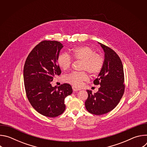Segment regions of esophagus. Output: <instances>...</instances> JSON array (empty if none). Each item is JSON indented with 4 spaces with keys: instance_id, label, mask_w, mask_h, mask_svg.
Instances as JSON below:
<instances>
[{
    "instance_id": "34e87169",
    "label": "esophagus",
    "mask_w": 147,
    "mask_h": 147,
    "mask_svg": "<svg viewBox=\"0 0 147 147\" xmlns=\"http://www.w3.org/2000/svg\"><path fill=\"white\" fill-rule=\"evenodd\" d=\"M72 88H73V90L74 91H79V90H81L80 88H78V87H75V86H73V87H72Z\"/></svg>"
}]
</instances>
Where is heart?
Masks as SVG:
<instances>
[{"instance_id":"1","label":"heart","mask_w":147,"mask_h":147,"mask_svg":"<svg viewBox=\"0 0 147 147\" xmlns=\"http://www.w3.org/2000/svg\"><path fill=\"white\" fill-rule=\"evenodd\" d=\"M72 59L81 60V70H86L92 75L99 73L103 67L105 60L99 53L89 46H81L71 49L69 54L62 53L57 57V64L63 70H68L71 65ZM64 81L75 87L81 86L89 77L86 71H72L64 76Z\"/></svg>"}]
</instances>
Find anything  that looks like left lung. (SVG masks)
Segmentation results:
<instances>
[{"mask_svg": "<svg viewBox=\"0 0 147 147\" xmlns=\"http://www.w3.org/2000/svg\"><path fill=\"white\" fill-rule=\"evenodd\" d=\"M105 52V63L95 85H100L98 91L94 94L87 90L88 98L86 108L90 113L101 115L112 111L119 103L125 88L124 76L121 60L111 48L99 43Z\"/></svg>", "mask_w": 147, "mask_h": 147, "instance_id": "obj_1", "label": "left lung"}]
</instances>
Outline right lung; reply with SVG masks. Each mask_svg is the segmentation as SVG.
<instances>
[{"instance_id": "obj_1", "label": "right lung", "mask_w": 147, "mask_h": 147, "mask_svg": "<svg viewBox=\"0 0 147 147\" xmlns=\"http://www.w3.org/2000/svg\"><path fill=\"white\" fill-rule=\"evenodd\" d=\"M63 47L60 42L43 40L29 53L24 66V82L27 98L40 114L55 117L64 112L65 98L73 92L69 84L52 87L53 77L61 70L57 57Z\"/></svg>"}]
</instances>
